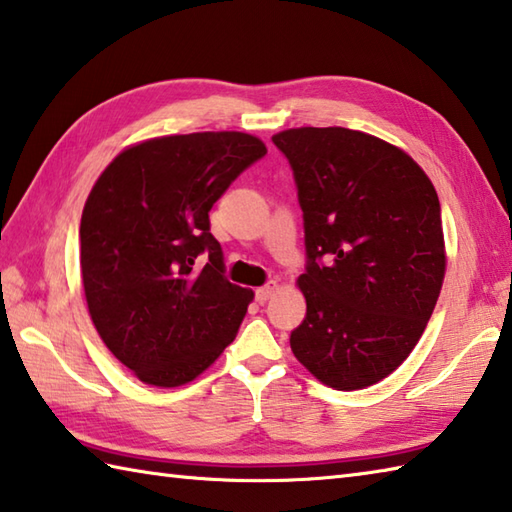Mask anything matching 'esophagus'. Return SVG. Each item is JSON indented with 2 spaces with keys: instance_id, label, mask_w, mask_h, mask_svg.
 Here are the masks:
<instances>
[{
  "instance_id": "obj_1",
  "label": "esophagus",
  "mask_w": 512,
  "mask_h": 512,
  "mask_svg": "<svg viewBox=\"0 0 512 512\" xmlns=\"http://www.w3.org/2000/svg\"><path fill=\"white\" fill-rule=\"evenodd\" d=\"M275 290H277V282H270V284H266V286H262V288H257L255 290V297H257V302H268L270 297L275 295Z\"/></svg>"
}]
</instances>
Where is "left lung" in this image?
<instances>
[{"label": "left lung", "mask_w": 512, "mask_h": 512, "mask_svg": "<svg viewBox=\"0 0 512 512\" xmlns=\"http://www.w3.org/2000/svg\"><path fill=\"white\" fill-rule=\"evenodd\" d=\"M273 142L293 166L308 253L290 350L330 388L373 386L413 353L444 284L437 190L402 148L362 130L302 126Z\"/></svg>", "instance_id": "1"}]
</instances>
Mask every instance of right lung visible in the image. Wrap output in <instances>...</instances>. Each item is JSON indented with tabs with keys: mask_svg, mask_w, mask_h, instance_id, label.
<instances>
[{
	"mask_svg": "<svg viewBox=\"0 0 512 512\" xmlns=\"http://www.w3.org/2000/svg\"><path fill=\"white\" fill-rule=\"evenodd\" d=\"M264 155L262 139L239 130L153 137L124 148L90 188L79 224L88 313L139 382H193L235 339L255 293L222 275L208 213Z\"/></svg>",
	"mask_w": 512,
	"mask_h": 512,
	"instance_id": "obj_1",
	"label": "right lung"
}]
</instances>
